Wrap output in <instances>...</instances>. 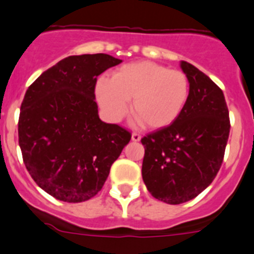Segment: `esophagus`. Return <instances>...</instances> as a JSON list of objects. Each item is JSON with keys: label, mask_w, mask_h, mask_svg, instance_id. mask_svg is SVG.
I'll return each instance as SVG.
<instances>
[{"label": "esophagus", "mask_w": 254, "mask_h": 254, "mask_svg": "<svg viewBox=\"0 0 254 254\" xmlns=\"http://www.w3.org/2000/svg\"><path fill=\"white\" fill-rule=\"evenodd\" d=\"M140 138H142V135L139 133H132V140H134V142H139Z\"/></svg>", "instance_id": "34e87169"}]
</instances>
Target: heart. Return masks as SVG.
Listing matches in <instances>:
<instances>
[{
	"label": "heart",
	"mask_w": 254,
	"mask_h": 254,
	"mask_svg": "<svg viewBox=\"0 0 254 254\" xmlns=\"http://www.w3.org/2000/svg\"><path fill=\"white\" fill-rule=\"evenodd\" d=\"M96 97L112 121L130 112L144 127L162 129L177 121L187 106L190 85L180 70H170L152 62L126 64L114 72L112 79L100 77Z\"/></svg>",
	"instance_id": "b5f03b06"
}]
</instances>
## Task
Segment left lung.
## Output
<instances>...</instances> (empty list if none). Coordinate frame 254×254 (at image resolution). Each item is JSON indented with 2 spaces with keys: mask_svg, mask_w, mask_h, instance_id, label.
<instances>
[{
  "mask_svg": "<svg viewBox=\"0 0 254 254\" xmlns=\"http://www.w3.org/2000/svg\"><path fill=\"white\" fill-rule=\"evenodd\" d=\"M180 66L190 84L184 111L170 126L140 139L143 182L152 196L170 205L192 200L211 184L231 128L222 90L194 65Z\"/></svg>",
  "mask_w": 254,
  "mask_h": 254,
  "instance_id": "1",
  "label": "left lung"
}]
</instances>
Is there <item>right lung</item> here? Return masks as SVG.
<instances>
[{
	"instance_id": "obj_1",
	"label": "right lung",
	"mask_w": 254,
	"mask_h": 254,
	"mask_svg": "<svg viewBox=\"0 0 254 254\" xmlns=\"http://www.w3.org/2000/svg\"><path fill=\"white\" fill-rule=\"evenodd\" d=\"M122 60L109 54L71 55L44 71L27 90L18 143L32 179L65 202H82L104 187L111 165L130 140L97 114V76Z\"/></svg>"
}]
</instances>
